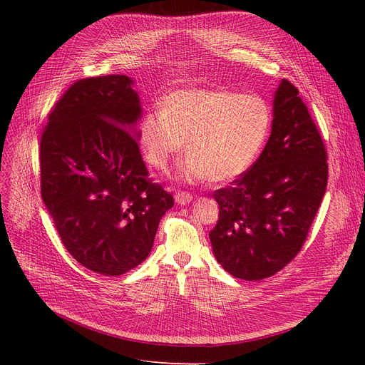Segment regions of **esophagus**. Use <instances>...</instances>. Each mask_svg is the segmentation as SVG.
<instances>
[{"label": "esophagus", "instance_id": "obj_1", "mask_svg": "<svg viewBox=\"0 0 365 365\" xmlns=\"http://www.w3.org/2000/svg\"><path fill=\"white\" fill-rule=\"evenodd\" d=\"M175 200H176V202H178V204L185 205V204H189L190 201H192V200H194V197H192V194L185 192V190H179V192L175 195Z\"/></svg>", "mask_w": 365, "mask_h": 365}]
</instances>
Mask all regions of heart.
<instances>
[{
	"mask_svg": "<svg viewBox=\"0 0 365 365\" xmlns=\"http://www.w3.org/2000/svg\"><path fill=\"white\" fill-rule=\"evenodd\" d=\"M272 127V112L257 94L231 90L180 88L163 99L161 112L139 123L146 161L167 171L185 149L183 180L229 182L250 167Z\"/></svg>",
	"mask_w": 365,
	"mask_h": 365,
	"instance_id": "b5f03b06",
	"label": "heart"
}]
</instances>
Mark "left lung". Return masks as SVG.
<instances>
[{"label": "left lung", "instance_id": "1", "mask_svg": "<svg viewBox=\"0 0 365 365\" xmlns=\"http://www.w3.org/2000/svg\"><path fill=\"white\" fill-rule=\"evenodd\" d=\"M329 180L327 150L299 90L282 80L269 140L256 163L213 194L219 220L210 232L226 272L269 278L289 264L308 237Z\"/></svg>", "mask_w": 365, "mask_h": 365}]
</instances>
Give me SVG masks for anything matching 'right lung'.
<instances>
[{"instance_id":"right-lung-1","label":"right lung","mask_w":365,"mask_h":365,"mask_svg":"<svg viewBox=\"0 0 365 365\" xmlns=\"http://www.w3.org/2000/svg\"><path fill=\"white\" fill-rule=\"evenodd\" d=\"M131 84L125 75L75 81L53 106L40 142L41 197L56 231L76 262L106 277L148 257L175 205L149 178L133 138L142 108Z\"/></svg>"}]
</instances>
